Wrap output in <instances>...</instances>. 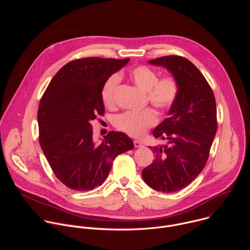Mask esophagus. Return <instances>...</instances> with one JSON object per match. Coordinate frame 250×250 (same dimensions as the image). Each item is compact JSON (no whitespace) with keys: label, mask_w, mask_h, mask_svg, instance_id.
Instances as JSON below:
<instances>
[{"label":"esophagus","mask_w":250,"mask_h":250,"mask_svg":"<svg viewBox=\"0 0 250 250\" xmlns=\"http://www.w3.org/2000/svg\"><path fill=\"white\" fill-rule=\"evenodd\" d=\"M133 146L134 147H142V144L139 141V140H133Z\"/></svg>","instance_id":"esophagus-1"}]
</instances>
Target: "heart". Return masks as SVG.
Listing matches in <instances>:
<instances>
[{"mask_svg":"<svg viewBox=\"0 0 250 250\" xmlns=\"http://www.w3.org/2000/svg\"><path fill=\"white\" fill-rule=\"evenodd\" d=\"M132 82L141 90L146 92L148 103L159 112L170 110L179 96L180 87L172 76L159 78L156 71L148 66L139 65L129 71ZM120 77L114 74L106 79L101 89V100L105 106H112L115 103V94ZM157 123V116L151 109L140 112H125L114 118L113 124L120 130L133 137L144 135L148 128Z\"/></svg>","mask_w":250,"mask_h":250,"instance_id":"1","label":"heart"}]
</instances>
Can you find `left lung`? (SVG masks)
Instances as JSON below:
<instances>
[{"mask_svg":"<svg viewBox=\"0 0 250 250\" xmlns=\"http://www.w3.org/2000/svg\"><path fill=\"white\" fill-rule=\"evenodd\" d=\"M148 62L170 71L180 92L169 117L153 129L154 137L167 144L150 146L155 159L142 170V178L158 192L173 193L191 184L206 166L218 127L216 99L187 58L169 55Z\"/></svg>","mask_w":250,"mask_h":250,"instance_id":"obj_1","label":"left lung"}]
</instances>
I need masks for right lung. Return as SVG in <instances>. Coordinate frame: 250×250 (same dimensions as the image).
<instances>
[{
	"instance_id": "obj_1",
	"label": "right lung",
	"mask_w": 250,
	"mask_h": 250,
	"mask_svg": "<svg viewBox=\"0 0 250 250\" xmlns=\"http://www.w3.org/2000/svg\"><path fill=\"white\" fill-rule=\"evenodd\" d=\"M129 58L86 57L65 64L47 86L39 106L42 149L57 179L75 191H90L108 177L115 158L133 148L124 132L110 131L100 145L91 122L103 116L104 82Z\"/></svg>"
}]
</instances>
